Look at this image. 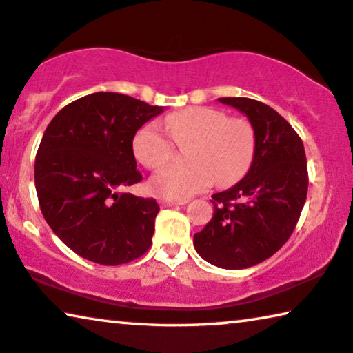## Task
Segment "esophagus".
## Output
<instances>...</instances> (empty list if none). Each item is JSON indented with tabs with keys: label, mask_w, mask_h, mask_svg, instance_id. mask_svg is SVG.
Returning a JSON list of instances; mask_svg holds the SVG:
<instances>
[{
	"label": "esophagus",
	"mask_w": 353,
	"mask_h": 353,
	"mask_svg": "<svg viewBox=\"0 0 353 353\" xmlns=\"http://www.w3.org/2000/svg\"><path fill=\"white\" fill-rule=\"evenodd\" d=\"M182 204H187V199H179V201H174V199H166V198H163V199H160V206H161V208H171V206H182Z\"/></svg>",
	"instance_id": "esophagus-1"
}]
</instances>
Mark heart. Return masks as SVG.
<instances>
[{
	"mask_svg": "<svg viewBox=\"0 0 353 353\" xmlns=\"http://www.w3.org/2000/svg\"><path fill=\"white\" fill-rule=\"evenodd\" d=\"M172 143L185 150V166H168L152 176L149 187L166 199H187L219 185H231L245 174L255 154V131L250 122L228 117L223 110L196 106L172 112L165 119ZM136 160L149 170L166 165L174 147L160 126L144 125L133 139Z\"/></svg>",
	"mask_w": 353,
	"mask_h": 353,
	"instance_id": "1",
	"label": "heart"
}]
</instances>
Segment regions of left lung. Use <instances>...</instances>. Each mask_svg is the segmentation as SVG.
Instances as JSON below:
<instances>
[{
    "mask_svg": "<svg viewBox=\"0 0 353 353\" xmlns=\"http://www.w3.org/2000/svg\"><path fill=\"white\" fill-rule=\"evenodd\" d=\"M247 115L255 131V154L247 174L212 194L214 215L193 245L201 259L223 270H244L274 255L290 238L307 196L303 141L265 103L219 98Z\"/></svg>",
    "mask_w": 353,
    "mask_h": 353,
    "instance_id": "1",
    "label": "left lung"
}]
</instances>
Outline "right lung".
<instances>
[{
  "instance_id": "obj_1",
  "label": "right lung",
  "mask_w": 353,
  "mask_h": 353,
  "mask_svg": "<svg viewBox=\"0 0 353 353\" xmlns=\"http://www.w3.org/2000/svg\"><path fill=\"white\" fill-rule=\"evenodd\" d=\"M163 109L98 92L68 104L46 128L34 163L41 212L82 259L115 266L150 247L159 204L120 190L143 181L133 139Z\"/></svg>"
}]
</instances>
